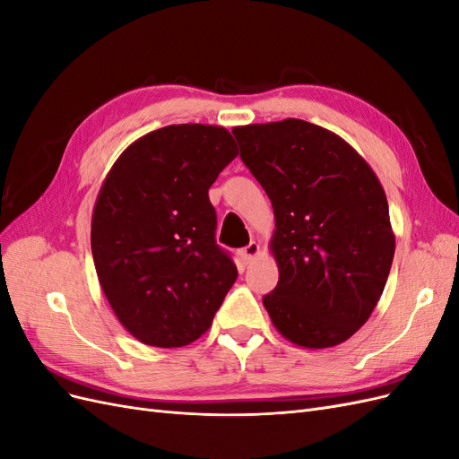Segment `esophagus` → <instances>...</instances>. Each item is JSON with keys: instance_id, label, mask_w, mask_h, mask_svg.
Returning <instances> with one entry per match:
<instances>
[{"instance_id": "34e87169", "label": "esophagus", "mask_w": 459, "mask_h": 459, "mask_svg": "<svg viewBox=\"0 0 459 459\" xmlns=\"http://www.w3.org/2000/svg\"><path fill=\"white\" fill-rule=\"evenodd\" d=\"M258 253H260V245L256 241H251L245 248H241V251H239V255H241L245 264H251L258 256Z\"/></svg>"}]
</instances>
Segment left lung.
<instances>
[{
  "instance_id": "left-lung-1",
  "label": "left lung",
  "mask_w": 459,
  "mask_h": 459,
  "mask_svg": "<svg viewBox=\"0 0 459 459\" xmlns=\"http://www.w3.org/2000/svg\"><path fill=\"white\" fill-rule=\"evenodd\" d=\"M233 135L273 206L280 281L262 299L272 324L304 349L344 342L377 307L394 256L381 182L342 137L307 120Z\"/></svg>"
}]
</instances>
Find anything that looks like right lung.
Returning <instances> with one entry per match:
<instances>
[{
	"mask_svg": "<svg viewBox=\"0 0 459 459\" xmlns=\"http://www.w3.org/2000/svg\"><path fill=\"white\" fill-rule=\"evenodd\" d=\"M235 157L226 128L172 124L126 147L105 178L91 216L95 272L118 322L143 344L197 341L238 280L208 199Z\"/></svg>",
	"mask_w": 459,
	"mask_h": 459,
	"instance_id": "add662e5",
	"label": "right lung"
}]
</instances>
